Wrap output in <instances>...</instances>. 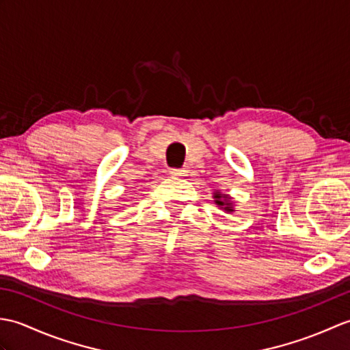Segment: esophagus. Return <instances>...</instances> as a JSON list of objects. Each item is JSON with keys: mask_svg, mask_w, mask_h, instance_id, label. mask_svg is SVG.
Here are the masks:
<instances>
[{"mask_svg": "<svg viewBox=\"0 0 350 350\" xmlns=\"http://www.w3.org/2000/svg\"><path fill=\"white\" fill-rule=\"evenodd\" d=\"M170 174L174 176V177H182V176L187 174V170H183V168H171L170 170Z\"/></svg>", "mask_w": 350, "mask_h": 350, "instance_id": "34e87169", "label": "esophagus"}]
</instances>
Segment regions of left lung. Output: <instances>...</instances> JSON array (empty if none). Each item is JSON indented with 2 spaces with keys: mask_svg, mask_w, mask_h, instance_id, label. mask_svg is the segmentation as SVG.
Here are the masks:
<instances>
[{
  "mask_svg": "<svg viewBox=\"0 0 350 350\" xmlns=\"http://www.w3.org/2000/svg\"><path fill=\"white\" fill-rule=\"evenodd\" d=\"M215 198H217V204H219V206H224V211H227V212H232L233 209H232V203H230V197L228 196H221V194H215L213 196Z\"/></svg>",
  "mask_w": 350,
  "mask_h": 350,
  "instance_id": "8db88e82",
  "label": "left lung"
}]
</instances>
